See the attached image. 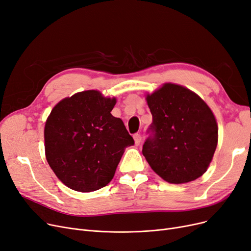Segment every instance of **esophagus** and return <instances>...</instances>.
I'll use <instances>...</instances> for the list:
<instances>
[{
	"mask_svg": "<svg viewBox=\"0 0 251 251\" xmlns=\"http://www.w3.org/2000/svg\"><path fill=\"white\" fill-rule=\"evenodd\" d=\"M134 141H135V145L136 146H138V145H140V143H141V140H143V137H141V135L140 134H138V133H136V134H134Z\"/></svg>",
	"mask_w": 251,
	"mask_h": 251,
	"instance_id": "1",
	"label": "esophagus"
}]
</instances>
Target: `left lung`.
<instances>
[{"instance_id":"8db88e82","label":"left lung","mask_w":251,"mask_h":251,"mask_svg":"<svg viewBox=\"0 0 251 251\" xmlns=\"http://www.w3.org/2000/svg\"><path fill=\"white\" fill-rule=\"evenodd\" d=\"M152 122L143 154L151 169L170 183L197 179L217 146L215 118L200 97L176 84L147 96Z\"/></svg>"}]
</instances>
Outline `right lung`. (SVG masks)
<instances>
[{
  "label": "right lung",
  "instance_id": "add662e5",
  "mask_svg": "<svg viewBox=\"0 0 251 251\" xmlns=\"http://www.w3.org/2000/svg\"><path fill=\"white\" fill-rule=\"evenodd\" d=\"M115 99L95 90L58 102L44 130L46 159L56 176L72 190L93 192L110 182L124 150L134 140L111 112Z\"/></svg>",
  "mask_w": 251,
  "mask_h": 251
}]
</instances>
